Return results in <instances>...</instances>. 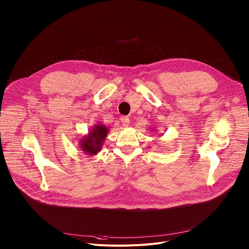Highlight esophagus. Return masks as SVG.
<instances>
[{
    "label": "esophagus",
    "mask_w": 249,
    "mask_h": 249,
    "mask_svg": "<svg viewBox=\"0 0 249 249\" xmlns=\"http://www.w3.org/2000/svg\"><path fill=\"white\" fill-rule=\"evenodd\" d=\"M120 120H121V123H122V125H123L124 127H128V126H129V123H130V119H129V117H127V116H123V117H121V118H120Z\"/></svg>",
    "instance_id": "esophagus-1"
}]
</instances>
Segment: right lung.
Wrapping results in <instances>:
<instances>
[{
    "label": "right lung",
    "mask_w": 249,
    "mask_h": 249,
    "mask_svg": "<svg viewBox=\"0 0 249 249\" xmlns=\"http://www.w3.org/2000/svg\"><path fill=\"white\" fill-rule=\"evenodd\" d=\"M108 132V128L103 124H95L89 130L88 135L80 139L79 145L81 150L87 155L95 156L101 151Z\"/></svg>",
    "instance_id": "1"
}]
</instances>
